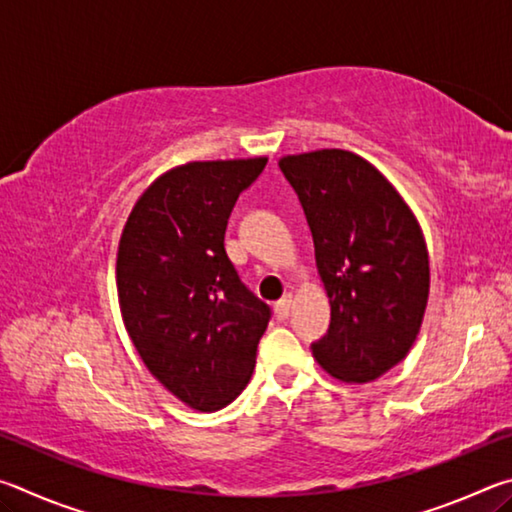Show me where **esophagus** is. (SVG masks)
Segmentation results:
<instances>
[{
	"instance_id": "34e87169",
	"label": "esophagus",
	"mask_w": 512,
	"mask_h": 512,
	"mask_svg": "<svg viewBox=\"0 0 512 512\" xmlns=\"http://www.w3.org/2000/svg\"><path fill=\"white\" fill-rule=\"evenodd\" d=\"M291 305H293V293H284L282 300H277V302H275V314L280 316V318L289 316V309H291Z\"/></svg>"
}]
</instances>
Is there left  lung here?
I'll return each mask as SVG.
<instances>
[{"label": "left lung", "instance_id": "1", "mask_svg": "<svg viewBox=\"0 0 512 512\" xmlns=\"http://www.w3.org/2000/svg\"><path fill=\"white\" fill-rule=\"evenodd\" d=\"M314 237L332 320L314 359L348 384H368L409 354L429 298V253L404 198L368 160L343 149L287 155Z\"/></svg>", "mask_w": 512, "mask_h": 512}]
</instances>
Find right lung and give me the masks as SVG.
<instances>
[{
	"instance_id": "right-lung-1",
	"label": "right lung",
	"mask_w": 512,
	"mask_h": 512,
	"mask_svg": "<svg viewBox=\"0 0 512 512\" xmlns=\"http://www.w3.org/2000/svg\"><path fill=\"white\" fill-rule=\"evenodd\" d=\"M266 158L187 162L135 203L117 253L121 318L151 375L196 411H219L244 391L271 307L225 253L239 194Z\"/></svg>"
}]
</instances>
